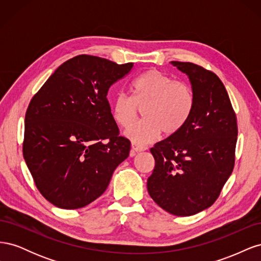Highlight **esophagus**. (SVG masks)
Wrapping results in <instances>:
<instances>
[{"label":"esophagus","mask_w":261,"mask_h":261,"mask_svg":"<svg viewBox=\"0 0 261 261\" xmlns=\"http://www.w3.org/2000/svg\"><path fill=\"white\" fill-rule=\"evenodd\" d=\"M146 149H147L146 147L137 145L136 143H132V151L133 152H141V151H145Z\"/></svg>","instance_id":"1"}]
</instances>
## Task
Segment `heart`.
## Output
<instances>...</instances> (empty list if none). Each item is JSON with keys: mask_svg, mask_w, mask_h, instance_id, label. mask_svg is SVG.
Segmentation results:
<instances>
[{"mask_svg": "<svg viewBox=\"0 0 261 261\" xmlns=\"http://www.w3.org/2000/svg\"><path fill=\"white\" fill-rule=\"evenodd\" d=\"M132 93L117 94L112 102V116L116 124L128 127L138 116L139 107H145L143 121L125 132L134 143L147 144L161 132L172 136L187 123L194 108V92L191 86L175 82L158 69L146 70L133 81Z\"/></svg>", "mask_w": 261, "mask_h": 261, "instance_id": "obj_1", "label": "heart"}]
</instances>
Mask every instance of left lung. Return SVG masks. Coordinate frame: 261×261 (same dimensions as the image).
I'll use <instances>...</instances> for the list:
<instances>
[{"instance_id": "left-lung-1", "label": "left lung", "mask_w": 261, "mask_h": 261, "mask_svg": "<svg viewBox=\"0 0 261 261\" xmlns=\"http://www.w3.org/2000/svg\"><path fill=\"white\" fill-rule=\"evenodd\" d=\"M171 64L188 76L194 108L183 128L150 149L155 165L147 188L162 209L187 217L213 204L232 174L238 123L215 73L189 62Z\"/></svg>"}]
</instances>
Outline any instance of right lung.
I'll return each instance as SVG.
<instances>
[{
    "mask_svg": "<svg viewBox=\"0 0 261 261\" xmlns=\"http://www.w3.org/2000/svg\"><path fill=\"white\" fill-rule=\"evenodd\" d=\"M133 65L77 55L31 99L22 154L39 192L54 206L78 209L96 200L128 156L130 141L120 136L107 96Z\"/></svg>",
    "mask_w": 261,
    "mask_h": 261,
    "instance_id": "right-lung-1",
    "label": "right lung"
}]
</instances>
